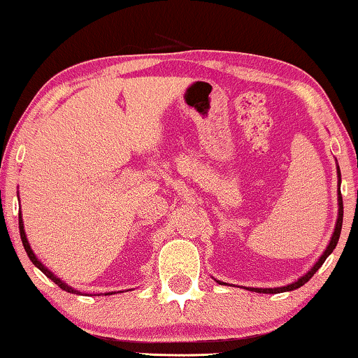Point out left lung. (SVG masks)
I'll return each instance as SVG.
<instances>
[{"label": "left lung", "mask_w": 358, "mask_h": 358, "mask_svg": "<svg viewBox=\"0 0 358 358\" xmlns=\"http://www.w3.org/2000/svg\"><path fill=\"white\" fill-rule=\"evenodd\" d=\"M342 217H344V206H342V196H341V170H339V165H337V220H336V225H334V231H332V236L329 240L328 246H326V250L323 251V255L320 256V259L316 261V263L311 266V269L308 273H305L301 278L296 279L295 282H292V284H287L284 287H266V289H261V287H246V290H251V292H258V294H282V292H290V290H295L299 289V287L305 285L306 282H308L311 278H313V274L318 271L323 263L326 261V258L334 251L337 241H339V236H341V229H342ZM217 284L220 285H227L225 282L222 280H217L214 279ZM231 285V284H229ZM235 287V285H231Z\"/></svg>", "instance_id": "obj_1"}]
</instances>
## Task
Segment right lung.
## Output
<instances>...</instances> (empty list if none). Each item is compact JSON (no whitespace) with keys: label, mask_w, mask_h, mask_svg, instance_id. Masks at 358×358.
Returning a JSON list of instances; mask_svg holds the SVG:
<instances>
[{"label":"right lung","mask_w":358,"mask_h":358,"mask_svg":"<svg viewBox=\"0 0 358 358\" xmlns=\"http://www.w3.org/2000/svg\"><path fill=\"white\" fill-rule=\"evenodd\" d=\"M19 231H21V240H22V245H24V250H26V253H27V256H29V259L32 261L34 263V266L35 268H38L40 271H42V273L47 275L48 279H52L55 284H57L59 289H63V290H66V292H69V294H79L80 295V292L79 290H76V289H73L71 285H68L66 282H63L62 279L58 278V275H55L52 271H50L48 268H45V264L42 263V261H40L37 256H35V253L32 251V248H30V243H29V240H27V235H26V230H24V222H22V214L19 213ZM113 292H110L108 295H112ZM107 295V294H105Z\"/></svg>","instance_id":"add662e5"}]
</instances>
